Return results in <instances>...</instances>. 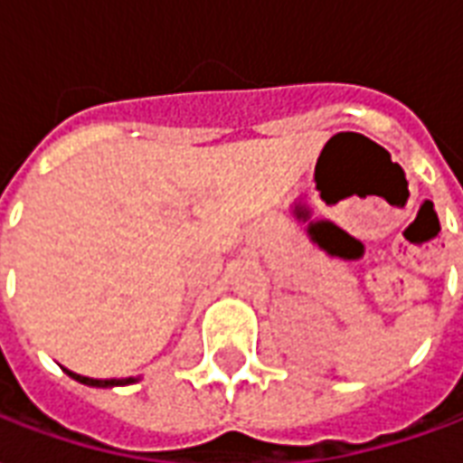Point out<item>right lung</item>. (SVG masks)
I'll use <instances>...</instances> for the list:
<instances>
[{"label":"right lung","instance_id":"right-lung-1","mask_svg":"<svg viewBox=\"0 0 463 463\" xmlns=\"http://www.w3.org/2000/svg\"><path fill=\"white\" fill-rule=\"evenodd\" d=\"M63 371L71 375L73 380H78V383H83V385H90V388H118V385H129V383H137L139 378H109V380H98V378H85V375H78V373L68 371V368H63Z\"/></svg>","mask_w":463,"mask_h":463}]
</instances>
